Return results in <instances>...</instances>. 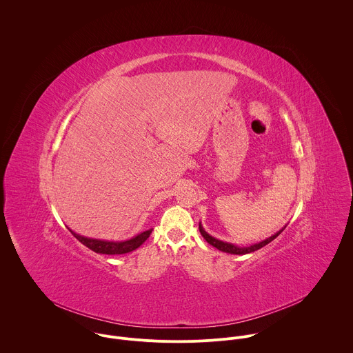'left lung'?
I'll list each match as a JSON object with an SVG mask.
<instances>
[{
    "label": "left lung",
    "instance_id": "obj_1",
    "mask_svg": "<svg viewBox=\"0 0 353 353\" xmlns=\"http://www.w3.org/2000/svg\"><path fill=\"white\" fill-rule=\"evenodd\" d=\"M285 228H286V226H285ZM285 228H282V229H281L279 232H276L275 234H272L271 236L263 239V241H259V242H256V243H252V245H248V246H238V245H234V243H232V242H225V241H222V239H218V238L208 234V233L204 230L201 222H200V225H199L200 233H201V235L204 236V239H205L210 245L215 246L216 249H219V250H222V252L232 253V254H246V253H252V252H254V250H259L260 248L265 246V245L270 243L272 239H275L278 235L281 234V233L285 230Z\"/></svg>",
    "mask_w": 353,
    "mask_h": 353
}]
</instances>
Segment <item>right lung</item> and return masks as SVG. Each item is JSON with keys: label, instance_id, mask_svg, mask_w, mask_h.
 <instances>
[{"label": "right lung", "instance_id": "right-lung-1", "mask_svg": "<svg viewBox=\"0 0 353 353\" xmlns=\"http://www.w3.org/2000/svg\"><path fill=\"white\" fill-rule=\"evenodd\" d=\"M68 230L71 232V234L74 235L77 239H79L85 246H88L89 249H92L96 253H103V254H124V253L132 252L137 248H139L149 238V235H150L153 229L142 232L139 234L134 235V236H131L128 239H123V241H110V239L90 238V236L77 234L70 228H68Z\"/></svg>", "mask_w": 353, "mask_h": 353}]
</instances>
